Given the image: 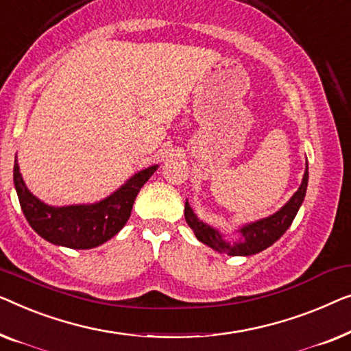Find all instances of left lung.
Masks as SVG:
<instances>
[{
	"instance_id": "left-lung-1",
	"label": "left lung",
	"mask_w": 351,
	"mask_h": 351,
	"mask_svg": "<svg viewBox=\"0 0 351 351\" xmlns=\"http://www.w3.org/2000/svg\"><path fill=\"white\" fill-rule=\"evenodd\" d=\"M307 182H308V164L305 167V173L302 184L295 194L291 197L288 204H286L280 211H276L275 215L269 216V218L256 221V223H251L248 226L241 227V237H243V241H239V243H227L223 240V235L219 234L218 230H215L213 227L206 226L205 223L197 219L194 211L191 210L189 202L186 200L184 205V218L186 223L194 230L197 239H199L202 243L208 245L210 248H213L219 253H226L229 256H251L259 253L265 248H269L270 245H274L276 240L280 239L281 235L288 230V227L293 223L295 215L302 205L305 191H307Z\"/></svg>"
}]
</instances>
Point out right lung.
<instances>
[{
  "mask_svg": "<svg viewBox=\"0 0 351 351\" xmlns=\"http://www.w3.org/2000/svg\"><path fill=\"white\" fill-rule=\"evenodd\" d=\"M157 165L145 169L130 178L121 189L95 205L49 206L27 189L14 162V184L22 211L33 230L53 245L75 250H88L112 239L130 218L133 202L143 184L154 173Z\"/></svg>",
  "mask_w": 351,
  "mask_h": 351,
  "instance_id": "1",
  "label": "right lung"
}]
</instances>
